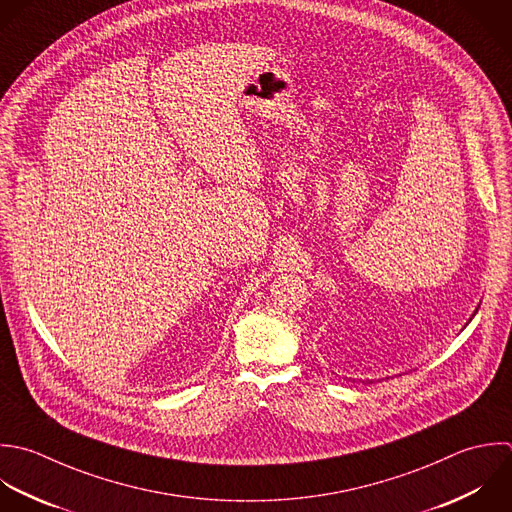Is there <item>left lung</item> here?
<instances>
[{
    "instance_id": "left-lung-1",
    "label": "left lung",
    "mask_w": 512,
    "mask_h": 512,
    "mask_svg": "<svg viewBox=\"0 0 512 512\" xmlns=\"http://www.w3.org/2000/svg\"><path fill=\"white\" fill-rule=\"evenodd\" d=\"M477 311H479V309H475V313H473V317H475V315H477Z\"/></svg>"
}]
</instances>
